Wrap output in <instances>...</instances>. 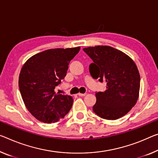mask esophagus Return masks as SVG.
<instances>
[{
  "mask_svg": "<svg viewBox=\"0 0 158 158\" xmlns=\"http://www.w3.org/2000/svg\"><path fill=\"white\" fill-rule=\"evenodd\" d=\"M77 94H78V96H80V97H82V96L85 95L86 93H83V94H82V93H78Z\"/></svg>",
  "mask_w": 158,
  "mask_h": 158,
  "instance_id": "34e87169",
  "label": "esophagus"
}]
</instances>
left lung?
I'll return each mask as SVG.
<instances>
[{
    "instance_id": "obj_1",
    "label": "left lung",
    "mask_w": 158,
    "mask_h": 158,
    "mask_svg": "<svg viewBox=\"0 0 158 158\" xmlns=\"http://www.w3.org/2000/svg\"><path fill=\"white\" fill-rule=\"evenodd\" d=\"M83 51L93 60L89 67L91 76L106 83L105 91L95 94L93 111L104 119L122 117L139 96L140 79L136 65L128 55L109 46L84 48Z\"/></svg>"
}]
</instances>
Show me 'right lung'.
Instances as JSON below:
<instances>
[{"label": "right lung", "instance_id": "right-lung-1", "mask_svg": "<svg viewBox=\"0 0 158 158\" xmlns=\"http://www.w3.org/2000/svg\"><path fill=\"white\" fill-rule=\"evenodd\" d=\"M81 47L52 48L34 55L22 68L19 88L27 109L37 120L51 123L69 113L71 96L56 93L54 89L66 76L69 65Z\"/></svg>", "mask_w": 158, "mask_h": 158}]
</instances>
